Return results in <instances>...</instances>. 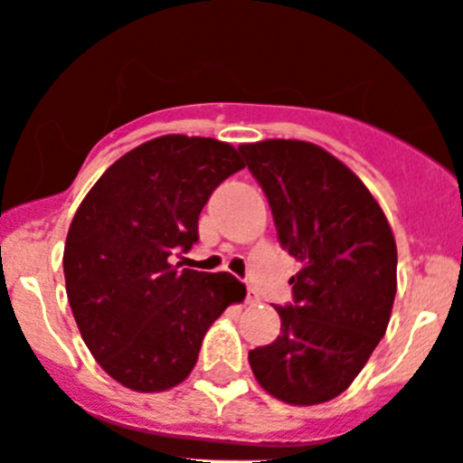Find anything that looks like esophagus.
Here are the masks:
<instances>
[{
	"instance_id": "esophagus-1",
	"label": "esophagus",
	"mask_w": 463,
	"mask_h": 463,
	"mask_svg": "<svg viewBox=\"0 0 463 463\" xmlns=\"http://www.w3.org/2000/svg\"><path fill=\"white\" fill-rule=\"evenodd\" d=\"M258 302H260V295H258L253 288H249L247 290V304H258Z\"/></svg>"
}]
</instances>
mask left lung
I'll list each match as a JSON object with an SVG mask.
<instances>
[{"mask_svg": "<svg viewBox=\"0 0 463 463\" xmlns=\"http://www.w3.org/2000/svg\"><path fill=\"white\" fill-rule=\"evenodd\" d=\"M268 195L281 247L302 262L281 335L249 351L272 397L314 406L339 397L383 339L397 295V244L381 205L330 152L304 140L241 145Z\"/></svg>", "mask_w": 463, "mask_h": 463, "instance_id": "1", "label": "left lung"}]
</instances>
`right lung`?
<instances>
[{"label":"right lung","instance_id":"1","mask_svg":"<svg viewBox=\"0 0 463 463\" xmlns=\"http://www.w3.org/2000/svg\"><path fill=\"white\" fill-rule=\"evenodd\" d=\"M241 168L232 145L161 136L115 161L78 207L64 247L66 295L94 360L128 390L180 385L210 325L247 295L228 272L170 265L198 241L212 191Z\"/></svg>","mask_w":463,"mask_h":463}]
</instances>
